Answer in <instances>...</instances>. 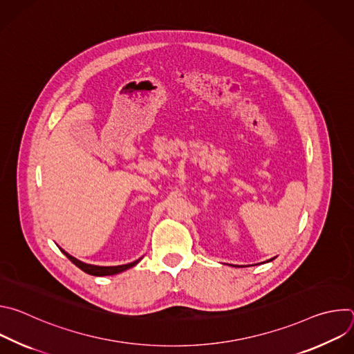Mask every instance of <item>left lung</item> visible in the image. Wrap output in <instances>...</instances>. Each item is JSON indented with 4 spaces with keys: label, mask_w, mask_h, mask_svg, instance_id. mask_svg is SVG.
<instances>
[{
    "label": "left lung",
    "mask_w": 354,
    "mask_h": 354,
    "mask_svg": "<svg viewBox=\"0 0 354 354\" xmlns=\"http://www.w3.org/2000/svg\"><path fill=\"white\" fill-rule=\"evenodd\" d=\"M273 259H276V257H274V258H272V259H269V261H266V262H262V263H268V262H272ZM231 266H234V268H242V266H238V265H231Z\"/></svg>",
    "instance_id": "8db88e82"
}]
</instances>
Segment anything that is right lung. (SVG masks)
Instances as JSON below:
<instances>
[{"instance_id":"add662e5","label":"right lung","mask_w":354,"mask_h":354,"mask_svg":"<svg viewBox=\"0 0 354 354\" xmlns=\"http://www.w3.org/2000/svg\"><path fill=\"white\" fill-rule=\"evenodd\" d=\"M60 250L63 252V254H64L77 268H80L82 272L91 274V276H112V274H118V273H122V272H124V270H127V269L136 266V265L141 261V258H140V259H137V261H134V262H131V263H127V265H119V266H96V265H89V263H85V262L78 261L77 258L71 257V255L68 254V252H66V250L62 249V248H60Z\"/></svg>"}]
</instances>
